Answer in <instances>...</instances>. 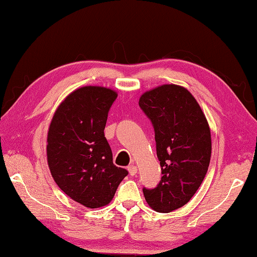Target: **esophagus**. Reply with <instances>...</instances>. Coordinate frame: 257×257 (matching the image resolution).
Segmentation results:
<instances>
[{
    "mask_svg": "<svg viewBox=\"0 0 257 257\" xmlns=\"http://www.w3.org/2000/svg\"><path fill=\"white\" fill-rule=\"evenodd\" d=\"M128 171H129V175H130V176H136V173H137L136 165H135L134 163L130 164L129 167H128Z\"/></svg>",
    "mask_w": 257,
    "mask_h": 257,
    "instance_id": "1",
    "label": "esophagus"
}]
</instances>
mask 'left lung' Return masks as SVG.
I'll return each instance as SVG.
<instances>
[{
	"label": "left lung",
	"mask_w": 257,
	"mask_h": 257,
	"mask_svg": "<svg viewBox=\"0 0 257 257\" xmlns=\"http://www.w3.org/2000/svg\"><path fill=\"white\" fill-rule=\"evenodd\" d=\"M139 106L154 127L162 171L159 185L143 193L154 211L172 212L190 201L205 178L212 152L210 127L185 87H156L142 95Z\"/></svg>",
	"instance_id": "obj_1"
}]
</instances>
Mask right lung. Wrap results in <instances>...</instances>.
<instances>
[{
	"label": "right lung",
	"mask_w": 257,
	"mask_h": 257,
	"mask_svg": "<svg viewBox=\"0 0 257 257\" xmlns=\"http://www.w3.org/2000/svg\"><path fill=\"white\" fill-rule=\"evenodd\" d=\"M114 90L85 86L73 90L56 108L47 133V163L56 185L89 208L107 205L128 175L113 164L104 128L115 101Z\"/></svg>",
	"instance_id": "right-lung-1"
}]
</instances>
